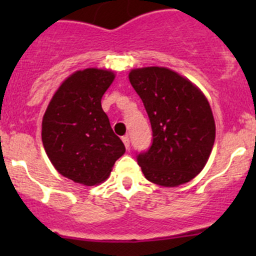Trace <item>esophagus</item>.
Instances as JSON below:
<instances>
[{"mask_svg":"<svg viewBox=\"0 0 256 256\" xmlns=\"http://www.w3.org/2000/svg\"><path fill=\"white\" fill-rule=\"evenodd\" d=\"M122 142L125 144L126 148H130V138H128V135L122 136Z\"/></svg>","mask_w":256,"mask_h":256,"instance_id":"obj_1","label":"esophagus"}]
</instances>
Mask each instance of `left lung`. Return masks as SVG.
<instances>
[{"mask_svg":"<svg viewBox=\"0 0 256 256\" xmlns=\"http://www.w3.org/2000/svg\"><path fill=\"white\" fill-rule=\"evenodd\" d=\"M128 79L152 128L151 146L138 154L144 177L164 187L190 182L206 166L216 140L207 98L190 80L162 66L132 69Z\"/></svg>","mask_w":256,"mask_h":256,"instance_id":"8db88e82","label":"left lung"}]
</instances>
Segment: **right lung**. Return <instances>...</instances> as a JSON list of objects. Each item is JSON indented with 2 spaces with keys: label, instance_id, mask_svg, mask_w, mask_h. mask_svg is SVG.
Returning <instances> with one entry per match:
<instances>
[{
  "label": "right lung",
  "instance_id": "1",
  "mask_svg": "<svg viewBox=\"0 0 256 256\" xmlns=\"http://www.w3.org/2000/svg\"><path fill=\"white\" fill-rule=\"evenodd\" d=\"M114 79L115 74L104 69L76 72L59 86L43 116L42 141L49 160L62 176L76 183H102L125 154L102 108Z\"/></svg>",
  "mask_w": 256,
  "mask_h": 256
}]
</instances>
